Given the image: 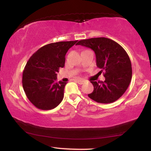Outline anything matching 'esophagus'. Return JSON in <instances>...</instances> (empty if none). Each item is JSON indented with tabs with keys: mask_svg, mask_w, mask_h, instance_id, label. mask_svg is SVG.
Instances as JSON below:
<instances>
[{
	"mask_svg": "<svg viewBox=\"0 0 151 151\" xmlns=\"http://www.w3.org/2000/svg\"><path fill=\"white\" fill-rule=\"evenodd\" d=\"M76 82H77V83H78L79 84H83L84 83V80L78 79V80H76Z\"/></svg>",
	"mask_w": 151,
	"mask_h": 151,
	"instance_id": "1",
	"label": "esophagus"
}]
</instances>
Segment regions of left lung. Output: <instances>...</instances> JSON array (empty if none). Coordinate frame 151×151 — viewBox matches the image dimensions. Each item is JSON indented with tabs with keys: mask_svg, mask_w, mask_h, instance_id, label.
Segmentation results:
<instances>
[{
	"mask_svg": "<svg viewBox=\"0 0 151 151\" xmlns=\"http://www.w3.org/2000/svg\"><path fill=\"white\" fill-rule=\"evenodd\" d=\"M77 45L91 49L96 54L97 67L105 71L104 82H91L94 89L88 96L103 104L118 100L127 91L132 78L131 63L126 51L118 43L104 37L82 40Z\"/></svg>",
	"mask_w": 151,
	"mask_h": 151,
	"instance_id": "obj_1",
	"label": "left lung"
}]
</instances>
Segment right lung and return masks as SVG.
Masks as SVG:
<instances>
[{"instance_id": "1", "label": "right lung", "mask_w": 151, "mask_h": 151, "mask_svg": "<svg viewBox=\"0 0 151 151\" xmlns=\"http://www.w3.org/2000/svg\"><path fill=\"white\" fill-rule=\"evenodd\" d=\"M77 42L50 43L29 59L22 73V86L29 100L36 108L51 110L63 100L67 82H57V73L65 66L68 50Z\"/></svg>"}]
</instances>
